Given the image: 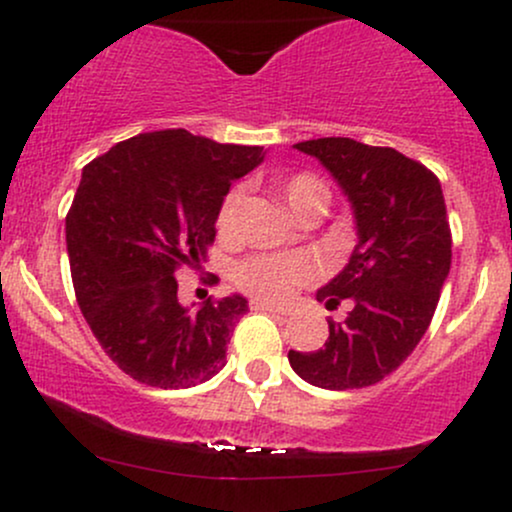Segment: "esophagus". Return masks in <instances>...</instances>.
Returning a JSON list of instances; mask_svg holds the SVG:
<instances>
[{
  "instance_id": "obj_1",
  "label": "esophagus",
  "mask_w": 512,
  "mask_h": 512,
  "mask_svg": "<svg viewBox=\"0 0 512 512\" xmlns=\"http://www.w3.org/2000/svg\"><path fill=\"white\" fill-rule=\"evenodd\" d=\"M252 310H264V313H276V315H289V308H281V305H274L269 301H260V298H255V301L250 303Z\"/></svg>"
}]
</instances>
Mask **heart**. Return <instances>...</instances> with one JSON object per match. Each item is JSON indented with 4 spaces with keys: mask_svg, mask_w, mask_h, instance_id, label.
Returning a JSON list of instances; mask_svg holds the SVG:
<instances>
[{
    "mask_svg": "<svg viewBox=\"0 0 512 512\" xmlns=\"http://www.w3.org/2000/svg\"><path fill=\"white\" fill-rule=\"evenodd\" d=\"M240 199H243L240 190H231L221 202L216 223H219V231L226 233V236L236 231ZM284 199L293 214H298L305 204L315 202V199L330 202V190L315 175L303 173L293 175L286 182ZM233 276H236V284L240 289L252 293V296L267 298V301H286V298L296 293V289L313 281L315 264L301 255V252H272V255H252L248 260H243Z\"/></svg>",
    "mask_w": 512,
    "mask_h": 512,
    "instance_id": "obj_1",
    "label": "heart"
}]
</instances>
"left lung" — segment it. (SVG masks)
Returning <instances> with one entry per match:
<instances>
[{"instance_id": "1", "label": "left lung", "mask_w": 512, "mask_h": 512, "mask_svg": "<svg viewBox=\"0 0 512 512\" xmlns=\"http://www.w3.org/2000/svg\"><path fill=\"white\" fill-rule=\"evenodd\" d=\"M317 158L349 199L356 248L346 267L317 289L327 310L349 298L342 325L317 351H289L305 383L358 390L380 383L421 342L450 274L452 238L440 182L387 146L349 137L293 144Z\"/></svg>"}]
</instances>
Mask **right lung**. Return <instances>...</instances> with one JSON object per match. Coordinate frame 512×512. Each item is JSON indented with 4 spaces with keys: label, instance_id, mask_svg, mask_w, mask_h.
<instances>
[{
    "label": "right lung",
    "instance_id": "add662e5",
    "mask_svg": "<svg viewBox=\"0 0 512 512\" xmlns=\"http://www.w3.org/2000/svg\"><path fill=\"white\" fill-rule=\"evenodd\" d=\"M264 154L262 146L161 129L115 144L84 168L67 214L76 301L129 378L182 390L226 366L248 301L233 293L187 308L175 272L202 262L223 197Z\"/></svg>",
    "mask_w": 512,
    "mask_h": 512
}]
</instances>
